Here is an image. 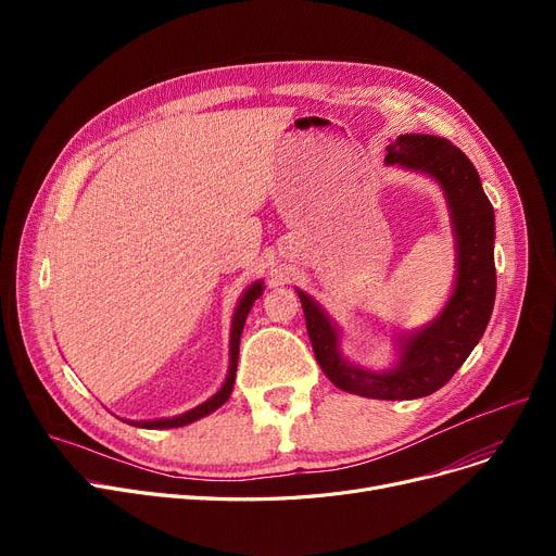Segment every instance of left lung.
<instances>
[{
    "instance_id": "obj_1",
    "label": "left lung",
    "mask_w": 556,
    "mask_h": 556,
    "mask_svg": "<svg viewBox=\"0 0 556 556\" xmlns=\"http://www.w3.org/2000/svg\"><path fill=\"white\" fill-rule=\"evenodd\" d=\"M386 160L430 173L446 191L457 237V281L446 308L424 331L401 338L403 354L392 371L374 374L340 356L329 317L298 293L315 358L333 386L358 396L407 401L444 388L489 325L495 302L493 207L471 160L444 137L401 135L388 146Z\"/></svg>"
}]
</instances>
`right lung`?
Masks as SVG:
<instances>
[{
	"mask_svg": "<svg viewBox=\"0 0 556 556\" xmlns=\"http://www.w3.org/2000/svg\"><path fill=\"white\" fill-rule=\"evenodd\" d=\"M263 286L261 283H254L248 288V293L241 298L239 306H237V313H233V323H231V342H229V374H227V381L225 386L210 399L204 401L202 405L193 407V410L180 415V417H173V419H157V421H132V426H139V428H178V426H187L204 415L214 413L216 407H220L229 394H231V388H233V378H237V363H239V342H241V333H243V325H245V317L254 304V300L261 295Z\"/></svg>",
	"mask_w": 556,
	"mask_h": 556,
	"instance_id": "1",
	"label": "right lung"
}]
</instances>
